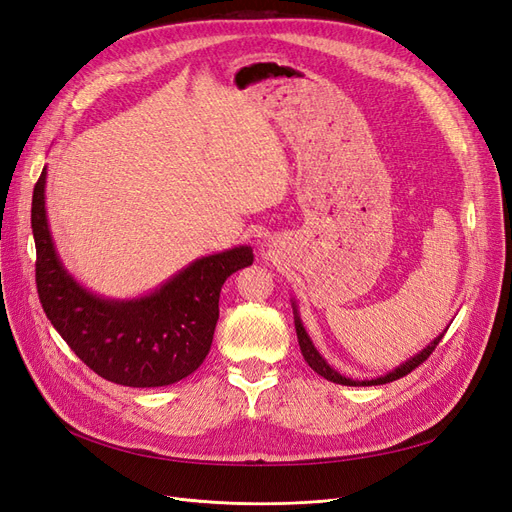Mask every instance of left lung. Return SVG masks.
I'll use <instances>...</instances> for the list:
<instances>
[{
    "instance_id": "1",
    "label": "left lung",
    "mask_w": 512,
    "mask_h": 512,
    "mask_svg": "<svg viewBox=\"0 0 512 512\" xmlns=\"http://www.w3.org/2000/svg\"><path fill=\"white\" fill-rule=\"evenodd\" d=\"M292 312H294V329H297L301 354H303V359L307 361V365L312 367L318 376L327 378V380H331V382H335V384H344V386H376V384H386V382H393V380H399V378L408 376L412 369H416L423 361L429 359V354H431L433 350H436V346L440 344V339L444 337V333H446V329H448V327H446L444 333H440L436 339H433V342L427 344V348H423L421 352L414 354L412 359H408L406 363H401L399 367H395L393 371H389V374L378 376V378H371V380H352V378H348V376L339 374V371L333 369V367L327 363V359H324V356L316 350L314 342H312V339H309V335H307V331H305V327H303L301 316H299V309H297V303H294V301H292Z\"/></svg>"
}]
</instances>
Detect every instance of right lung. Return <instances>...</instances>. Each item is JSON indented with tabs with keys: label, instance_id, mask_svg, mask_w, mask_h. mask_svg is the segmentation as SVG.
<instances>
[{
	"label": "right lung",
	"instance_id": "add662e5",
	"mask_svg": "<svg viewBox=\"0 0 512 512\" xmlns=\"http://www.w3.org/2000/svg\"><path fill=\"white\" fill-rule=\"evenodd\" d=\"M46 168L34 188L32 230L36 286L46 318L74 354L104 380L151 389L200 367L220 318V290L250 267V245L196 258L170 280L136 299H106L87 290L61 262L46 220Z\"/></svg>",
	"mask_w": 512,
	"mask_h": 512
}]
</instances>
